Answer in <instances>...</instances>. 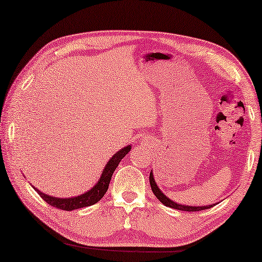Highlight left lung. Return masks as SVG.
I'll return each instance as SVG.
<instances>
[{"mask_svg":"<svg viewBox=\"0 0 262 262\" xmlns=\"http://www.w3.org/2000/svg\"><path fill=\"white\" fill-rule=\"evenodd\" d=\"M149 184H151L153 194L156 195L157 199L159 200L162 204H165L166 207H169V208H173V209H177V210H182V211H201V210L209 209V208L213 207V205H207V207H189V205H182V204L173 202V201H170L168 197L162 194L161 190L159 189V188H158L156 181H154L152 171L149 173Z\"/></svg>","mask_w":262,"mask_h":262,"instance_id":"left-lung-1","label":"left lung"}]
</instances>
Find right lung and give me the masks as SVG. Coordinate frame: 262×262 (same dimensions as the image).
<instances>
[{"mask_svg": "<svg viewBox=\"0 0 262 262\" xmlns=\"http://www.w3.org/2000/svg\"><path fill=\"white\" fill-rule=\"evenodd\" d=\"M130 149H131V146H126L116 153L104 167L100 181L95 184V187H93L91 190L84 192V194L80 195L78 197H72V199H58V197L42 194L41 191L36 189V188H34V190L40 195L41 199L44 200L47 204L52 205V207L57 209L66 210V211H72V210L89 207V205L95 204L102 199L103 196H104L106 190H108L110 180L113 178L115 169L117 168L118 164L121 162L123 158L130 152Z\"/></svg>", "mask_w": 262, "mask_h": 262, "instance_id": "add662e5", "label": "right lung"}]
</instances>
